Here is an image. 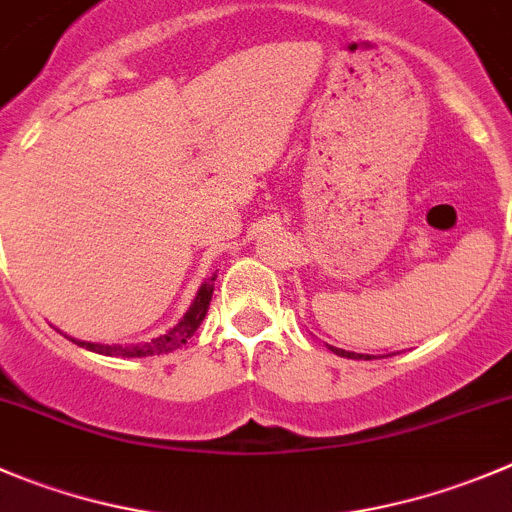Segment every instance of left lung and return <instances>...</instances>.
I'll return each mask as SVG.
<instances>
[{"label":"left lung","instance_id":"1","mask_svg":"<svg viewBox=\"0 0 512 512\" xmlns=\"http://www.w3.org/2000/svg\"><path fill=\"white\" fill-rule=\"evenodd\" d=\"M334 354H339V357H347V359H372L369 354H352V352H344V349H337V347H329Z\"/></svg>","mask_w":512,"mask_h":512}]
</instances>
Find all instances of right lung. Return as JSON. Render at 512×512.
I'll use <instances>...</instances> for the list:
<instances>
[{
    "label": "right lung",
    "mask_w": 512,
    "mask_h": 512,
    "mask_svg": "<svg viewBox=\"0 0 512 512\" xmlns=\"http://www.w3.org/2000/svg\"><path fill=\"white\" fill-rule=\"evenodd\" d=\"M213 281H216V276H211V279H208L206 284L198 289V296H196V301H193L191 309H188V314L183 316V319H180L168 334L153 339V342L130 344V347H115V344L113 347H107V344H90V342H77V344H80V347L92 349V352H97V354H107V357H153V354L173 352V349H178L180 344H186L188 339L196 334V329L201 326V321L206 319L208 304H211L213 289H216V286H213Z\"/></svg>",
    "instance_id": "right-lung-1"
}]
</instances>
